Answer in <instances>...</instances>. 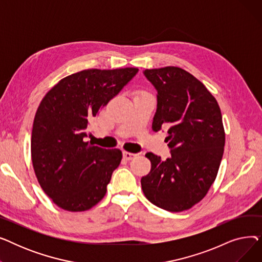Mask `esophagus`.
Listing matches in <instances>:
<instances>
[{
  "mask_svg": "<svg viewBox=\"0 0 262 262\" xmlns=\"http://www.w3.org/2000/svg\"><path fill=\"white\" fill-rule=\"evenodd\" d=\"M136 156H137V155L134 154V153L123 152V157H124V159H126V160H132V159H134Z\"/></svg>",
  "mask_w": 262,
  "mask_h": 262,
  "instance_id": "34e87169",
  "label": "esophagus"
}]
</instances>
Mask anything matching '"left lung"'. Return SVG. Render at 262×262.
Segmentation results:
<instances>
[{
	"label": "left lung",
	"mask_w": 262,
	"mask_h": 262,
	"mask_svg": "<svg viewBox=\"0 0 262 262\" xmlns=\"http://www.w3.org/2000/svg\"><path fill=\"white\" fill-rule=\"evenodd\" d=\"M144 75L157 90L152 128L170 125L171 157L162 161L145 154L152 167L141 178L143 193L167 211L188 210L205 198L217 175L225 145L221 109L203 82L182 68L147 69Z\"/></svg>",
	"instance_id": "1"
}]
</instances>
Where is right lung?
I'll return each instance as SVG.
<instances>
[{
  "label": "right lung",
  "instance_id": "right-lung-1",
  "mask_svg": "<svg viewBox=\"0 0 262 262\" xmlns=\"http://www.w3.org/2000/svg\"><path fill=\"white\" fill-rule=\"evenodd\" d=\"M137 72V68L87 69L60 79L39 104L32 162L40 187L61 209L85 211L105 196L122 152L85 141L88 124Z\"/></svg>",
  "mask_w": 262,
  "mask_h": 262
}]
</instances>
